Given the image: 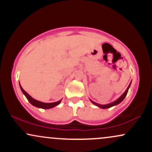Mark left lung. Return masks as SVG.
Here are the masks:
<instances>
[{"label": "left lung", "instance_id": "left-lung-1", "mask_svg": "<svg viewBox=\"0 0 152 152\" xmlns=\"http://www.w3.org/2000/svg\"><path fill=\"white\" fill-rule=\"evenodd\" d=\"M131 83H132V81H131ZM131 83H129V85L128 88H126V90L125 91L124 93L123 94H122V95L121 96L119 97V98H118V99H117V100H116V101H115V102H114L110 103V104H105V105H102V104H97V103L94 102H93V101H91V102L92 103H93V104H94V105H96V106H99V107L102 108V109H109V108H110V107H112V106L117 105V104H120V103H121V102H122V101H123L125 97H126V94H127V93H128L129 88V87H130V86H131Z\"/></svg>", "mask_w": 152, "mask_h": 152}]
</instances>
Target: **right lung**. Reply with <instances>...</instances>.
<instances>
[{"instance_id":"add662e5","label":"right lung","mask_w":152,"mask_h":152,"mask_svg":"<svg viewBox=\"0 0 152 152\" xmlns=\"http://www.w3.org/2000/svg\"><path fill=\"white\" fill-rule=\"evenodd\" d=\"M20 89L22 91L23 94L26 96V97L27 98L28 100V102H30L33 106H36V107L41 108V109H51V108L54 107V106L58 105V104L61 103V100L58 101V102H53V103H43V102H39V101H37L36 100V99H34V98H32V97H31V96L27 93V92L23 90V88L21 87V86H20Z\"/></svg>"}]
</instances>
